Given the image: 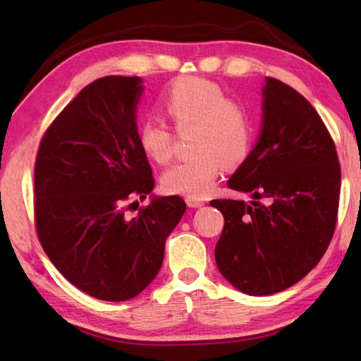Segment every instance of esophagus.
<instances>
[{
    "label": "esophagus",
    "instance_id": "esophagus-1",
    "mask_svg": "<svg viewBox=\"0 0 361 361\" xmlns=\"http://www.w3.org/2000/svg\"><path fill=\"white\" fill-rule=\"evenodd\" d=\"M188 207H192V209H199V207H204L205 202L202 199H194V197H186Z\"/></svg>",
    "mask_w": 361,
    "mask_h": 361
}]
</instances>
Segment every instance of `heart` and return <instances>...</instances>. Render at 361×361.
Wrapping results in <instances>:
<instances>
[{"label":"heart","instance_id":"b5f03b06","mask_svg":"<svg viewBox=\"0 0 361 361\" xmlns=\"http://www.w3.org/2000/svg\"><path fill=\"white\" fill-rule=\"evenodd\" d=\"M159 105L178 132L194 129L192 157L176 164L162 176L169 194L205 197L226 166H237L253 143V119L245 105L229 99L221 85L199 76H183L169 85ZM140 149L156 164L173 157L175 135L162 122L148 119L138 126Z\"/></svg>","mask_w":361,"mask_h":361}]
</instances>
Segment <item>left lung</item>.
I'll use <instances>...</instances> for the list:
<instances>
[{
	"instance_id": "obj_1",
	"label": "left lung",
	"mask_w": 361,
	"mask_h": 361,
	"mask_svg": "<svg viewBox=\"0 0 361 361\" xmlns=\"http://www.w3.org/2000/svg\"><path fill=\"white\" fill-rule=\"evenodd\" d=\"M262 95L261 137L228 181L253 200L210 202L224 216L216 266L252 296L290 288L312 271L333 239L341 194L338 151L315 108L276 78H266Z\"/></svg>"
}]
</instances>
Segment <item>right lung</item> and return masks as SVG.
Here are the masks:
<instances>
[{
  "mask_svg": "<svg viewBox=\"0 0 361 361\" xmlns=\"http://www.w3.org/2000/svg\"><path fill=\"white\" fill-rule=\"evenodd\" d=\"M140 82L105 76L85 85L47 127L35 161L41 247L71 285L102 301H127L154 280L186 210L169 195L126 215L154 188L137 138Z\"/></svg>",
  "mask_w": 361,
  "mask_h": 361,
  "instance_id": "add662e5",
  "label": "right lung"
}]
</instances>
